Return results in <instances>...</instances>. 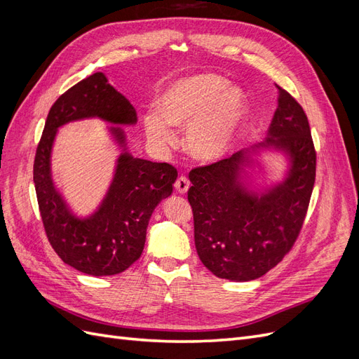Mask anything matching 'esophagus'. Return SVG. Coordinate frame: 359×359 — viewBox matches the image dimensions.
Returning <instances> with one entry per match:
<instances>
[{"mask_svg": "<svg viewBox=\"0 0 359 359\" xmlns=\"http://www.w3.org/2000/svg\"><path fill=\"white\" fill-rule=\"evenodd\" d=\"M189 187H190V182L186 177H180L177 181H175V190L180 193V194H184L189 191Z\"/></svg>", "mask_w": 359, "mask_h": 359, "instance_id": "esophagus-1", "label": "esophagus"}]
</instances>
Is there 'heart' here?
I'll use <instances>...</instances> for the list:
<instances>
[{
	"instance_id": "b5f03b06",
	"label": "heart",
	"mask_w": 359,
	"mask_h": 359,
	"mask_svg": "<svg viewBox=\"0 0 359 359\" xmlns=\"http://www.w3.org/2000/svg\"><path fill=\"white\" fill-rule=\"evenodd\" d=\"M157 112L142 119L147 137L170 147L175 135L168 126L187 128L186 148L199 161H215L235 145L245 124L248 102L244 91L229 86L215 73L193 74L169 85L157 99Z\"/></svg>"
}]
</instances>
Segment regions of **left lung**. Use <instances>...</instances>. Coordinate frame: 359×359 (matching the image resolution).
Segmentation results:
<instances>
[{
	"instance_id": "obj_1",
	"label": "left lung",
	"mask_w": 359,
	"mask_h": 359,
	"mask_svg": "<svg viewBox=\"0 0 359 359\" xmlns=\"http://www.w3.org/2000/svg\"><path fill=\"white\" fill-rule=\"evenodd\" d=\"M276 86L278 106L264 142L189 175L194 244L202 264L219 278L250 281L266 274L289 253L306 219L316 151L306 112ZM262 149L285 154L288 170L281 182L255 191L245 169Z\"/></svg>"
}]
</instances>
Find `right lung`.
I'll return each instance as SVG.
<instances>
[{
  "mask_svg": "<svg viewBox=\"0 0 359 359\" xmlns=\"http://www.w3.org/2000/svg\"><path fill=\"white\" fill-rule=\"evenodd\" d=\"M100 118L115 126H135L133 104L94 73L52 104L34 160V184L48 240L64 264L88 276L123 273L144 252L147 227L156 206L172 194L177 169L168 163L133 157L121 127L109 132L121 147L109 189L97 210L78 217L52 180L50 157L58 128L72 121Z\"/></svg>",
  "mask_w": 359,
  "mask_h": 359,
  "instance_id": "right-lung-1",
  "label": "right lung"
}]
</instances>
